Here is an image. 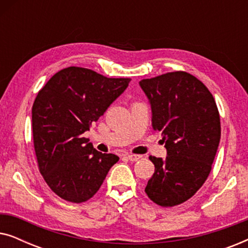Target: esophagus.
Returning <instances> with one entry per match:
<instances>
[{
	"mask_svg": "<svg viewBox=\"0 0 248 248\" xmlns=\"http://www.w3.org/2000/svg\"><path fill=\"white\" fill-rule=\"evenodd\" d=\"M126 158L128 159V160H131V161H137V160H139V159H141V155H133V154H127L126 155Z\"/></svg>",
	"mask_w": 248,
	"mask_h": 248,
	"instance_id": "esophagus-1",
	"label": "esophagus"
}]
</instances>
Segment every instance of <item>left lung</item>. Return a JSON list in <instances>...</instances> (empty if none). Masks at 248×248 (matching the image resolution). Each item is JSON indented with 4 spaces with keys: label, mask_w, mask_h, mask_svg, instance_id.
<instances>
[{
    "label": "left lung",
    "mask_w": 248,
    "mask_h": 248,
    "mask_svg": "<svg viewBox=\"0 0 248 248\" xmlns=\"http://www.w3.org/2000/svg\"><path fill=\"white\" fill-rule=\"evenodd\" d=\"M140 86L151 104L152 127L167 149L165 160L149 157L155 172L144 191L160 206L182 204L211 171L221 137L218 107L203 82L184 71L143 79Z\"/></svg>",
    "instance_id": "1"
}]
</instances>
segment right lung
<instances>
[{"label":"right lung","instance_id":"1","mask_svg":"<svg viewBox=\"0 0 248 248\" xmlns=\"http://www.w3.org/2000/svg\"><path fill=\"white\" fill-rule=\"evenodd\" d=\"M130 81L70 66L54 74L39 90L32 105L33 147L40 174L61 199L88 201L120 159L97 151L83 133Z\"/></svg>","mask_w":248,"mask_h":248}]
</instances>
